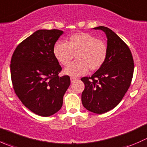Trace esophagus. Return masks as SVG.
<instances>
[{"label":"esophagus","mask_w":147,"mask_h":147,"mask_svg":"<svg viewBox=\"0 0 147 147\" xmlns=\"http://www.w3.org/2000/svg\"><path fill=\"white\" fill-rule=\"evenodd\" d=\"M77 80V78H75V77H70V81L71 82H74L75 81Z\"/></svg>","instance_id":"obj_1"}]
</instances>
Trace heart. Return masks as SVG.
Segmentation results:
<instances>
[{"mask_svg":"<svg viewBox=\"0 0 147 147\" xmlns=\"http://www.w3.org/2000/svg\"><path fill=\"white\" fill-rule=\"evenodd\" d=\"M53 53L57 61L66 66L76 55V61L64 69L66 75L80 76L89 69L95 71L105 64L108 55V47L105 41L87 32L71 35L67 42L57 41L53 47Z\"/></svg>","mask_w":147,"mask_h":147,"instance_id":"1","label":"heart"}]
</instances>
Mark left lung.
Instances as JSON below:
<instances>
[{
	"label": "left lung",
	"mask_w": 147,
	"mask_h": 147,
	"mask_svg": "<svg viewBox=\"0 0 147 147\" xmlns=\"http://www.w3.org/2000/svg\"><path fill=\"white\" fill-rule=\"evenodd\" d=\"M105 32L108 55L105 64L91 77H84L82 103L87 110L103 114L115 108L128 90L134 73V60L127 44L112 30L94 28Z\"/></svg>",
	"instance_id": "left-lung-1"
}]
</instances>
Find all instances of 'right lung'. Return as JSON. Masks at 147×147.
<instances>
[{"label":"right lung","instance_id":"1","mask_svg":"<svg viewBox=\"0 0 147 147\" xmlns=\"http://www.w3.org/2000/svg\"><path fill=\"white\" fill-rule=\"evenodd\" d=\"M63 31L38 30L22 41L10 61L13 89L22 103L42 117L54 115L63 106L70 84L68 75L58 76L62 67L53 47Z\"/></svg>","mask_w":147,"mask_h":147}]
</instances>
